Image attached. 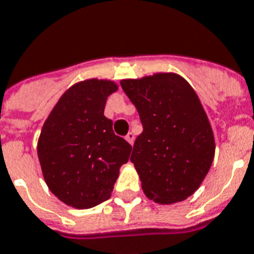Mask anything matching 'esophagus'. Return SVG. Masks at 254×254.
<instances>
[{
    "instance_id": "obj_1",
    "label": "esophagus",
    "mask_w": 254,
    "mask_h": 254,
    "mask_svg": "<svg viewBox=\"0 0 254 254\" xmlns=\"http://www.w3.org/2000/svg\"><path fill=\"white\" fill-rule=\"evenodd\" d=\"M126 140H127V141H128V143L131 144V145H132L133 141H135V135H133V132H128V133H127V136H126Z\"/></svg>"
}]
</instances>
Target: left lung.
I'll use <instances>...</instances> for the list:
<instances>
[{
  "instance_id": "left-lung-1",
  "label": "left lung",
  "mask_w": 254,
  "mask_h": 254,
  "mask_svg": "<svg viewBox=\"0 0 254 254\" xmlns=\"http://www.w3.org/2000/svg\"><path fill=\"white\" fill-rule=\"evenodd\" d=\"M121 85L143 125L131 161L144 194L161 204L186 199L200 186L215 155L214 133L198 95L176 73Z\"/></svg>"
}]
</instances>
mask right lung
<instances>
[{"mask_svg": "<svg viewBox=\"0 0 254 254\" xmlns=\"http://www.w3.org/2000/svg\"><path fill=\"white\" fill-rule=\"evenodd\" d=\"M117 90L113 81H81L44 122L38 141L44 181L68 206L85 210L109 199L119 168L128 161L132 147L103 115L107 97Z\"/></svg>", "mask_w": 254, "mask_h": 254, "instance_id": "obj_1", "label": "right lung"}]
</instances>
